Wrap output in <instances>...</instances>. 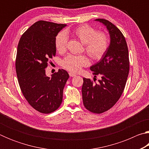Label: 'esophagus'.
<instances>
[{
    "label": "esophagus",
    "instance_id": "34e87169",
    "mask_svg": "<svg viewBox=\"0 0 149 149\" xmlns=\"http://www.w3.org/2000/svg\"><path fill=\"white\" fill-rule=\"evenodd\" d=\"M69 75H70V77H75V76H76V75H77L76 74H73V73H71V72L69 73Z\"/></svg>",
    "mask_w": 149,
    "mask_h": 149
}]
</instances>
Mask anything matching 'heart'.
I'll list each match as a JSON object with an SVG mask.
<instances>
[{
  "instance_id": "obj_1",
  "label": "heart",
  "mask_w": 149,
  "mask_h": 149,
  "mask_svg": "<svg viewBox=\"0 0 149 149\" xmlns=\"http://www.w3.org/2000/svg\"><path fill=\"white\" fill-rule=\"evenodd\" d=\"M75 38L84 44L85 50L93 60H99L108 49L110 39L107 33L97 31L89 25H81L70 31ZM68 37L66 33L61 32L55 39V47L60 53H64L67 50ZM89 60L85 55L69 54L62 62L65 69L72 72H78L83 67L89 65Z\"/></svg>"
}]
</instances>
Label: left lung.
<instances>
[{
	"instance_id": "left-lung-1",
	"label": "left lung",
	"mask_w": 149,
	"mask_h": 149,
	"mask_svg": "<svg viewBox=\"0 0 149 149\" xmlns=\"http://www.w3.org/2000/svg\"><path fill=\"white\" fill-rule=\"evenodd\" d=\"M107 26L110 36L108 49L99 62L92 65L91 70L101 79L95 83L84 78L82 97L87 110L101 114L110 109L120 99L127 81L130 71L128 48L120 30L105 19H96Z\"/></svg>"
}]
</instances>
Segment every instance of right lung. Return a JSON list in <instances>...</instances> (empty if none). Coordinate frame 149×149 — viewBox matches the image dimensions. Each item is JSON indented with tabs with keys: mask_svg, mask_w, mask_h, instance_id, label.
<instances>
[{
	"mask_svg": "<svg viewBox=\"0 0 149 149\" xmlns=\"http://www.w3.org/2000/svg\"><path fill=\"white\" fill-rule=\"evenodd\" d=\"M65 26L40 20L24 32L17 45L16 70L20 89L29 104L43 114L59 108L69 78L62 69L51 77L45 74L50 59L56 55V35Z\"/></svg>",
	"mask_w": 149,
	"mask_h": 149,
	"instance_id": "obj_1",
	"label": "right lung"
}]
</instances>
